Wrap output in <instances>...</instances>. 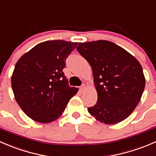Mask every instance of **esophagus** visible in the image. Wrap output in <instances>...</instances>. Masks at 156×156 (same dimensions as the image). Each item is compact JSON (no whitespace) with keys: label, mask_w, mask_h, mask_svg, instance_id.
I'll return each mask as SVG.
<instances>
[{"label":"esophagus","mask_w":156,"mask_h":156,"mask_svg":"<svg viewBox=\"0 0 156 156\" xmlns=\"http://www.w3.org/2000/svg\"><path fill=\"white\" fill-rule=\"evenodd\" d=\"M85 87H86V85H85V84H82V85H81V87H79L80 91H81V92H82V91H84V90L85 89Z\"/></svg>","instance_id":"34e87169"}]
</instances>
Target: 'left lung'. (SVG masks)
<instances>
[{"instance_id": "1", "label": "left lung", "mask_w": 156, "mask_h": 156, "mask_svg": "<svg viewBox=\"0 0 156 156\" xmlns=\"http://www.w3.org/2000/svg\"><path fill=\"white\" fill-rule=\"evenodd\" d=\"M78 53L90 65L97 102L88 112L97 120L114 125L127 119L140 100L145 77L137 59L108 41L79 43Z\"/></svg>"}]
</instances>
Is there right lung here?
Segmentation results:
<instances>
[{
	"label": "right lung",
	"instance_id": "obj_1",
	"mask_svg": "<svg viewBox=\"0 0 156 156\" xmlns=\"http://www.w3.org/2000/svg\"><path fill=\"white\" fill-rule=\"evenodd\" d=\"M78 43L48 41L34 47L17 61L11 84L20 108L32 120L50 123L62 115L78 89L70 87L62 69Z\"/></svg>",
	"mask_w": 156,
	"mask_h": 156
}]
</instances>
